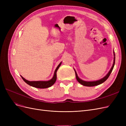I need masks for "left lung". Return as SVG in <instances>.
<instances>
[{
  "instance_id": "obj_1",
  "label": "left lung",
  "mask_w": 126,
  "mask_h": 126,
  "mask_svg": "<svg viewBox=\"0 0 126 126\" xmlns=\"http://www.w3.org/2000/svg\"><path fill=\"white\" fill-rule=\"evenodd\" d=\"M113 56H114V58H113V64H112V66L111 68V69H110V70L108 72V74H107L104 78H101L99 80H96V81H84V80H83L81 79L78 77L77 72H76L75 69H74V70L75 71V74H76V79H77V80L82 85L85 86H87V87H93V86H97V85L101 84V83H103V82H104L109 77L110 74H111V72L112 71V69H113V68L114 67V66H115V51H114V50H113Z\"/></svg>"
}]
</instances>
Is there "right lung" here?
Wrapping results in <instances>:
<instances>
[{"mask_svg":"<svg viewBox=\"0 0 126 126\" xmlns=\"http://www.w3.org/2000/svg\"><path fill=\"white\" fill-rule=\"evenodd\" d=\"M62 62H61L59 64L58 66H57L56 68V69L54 72V74L53 77L49 80L48 81H29L25 79L23 77H22L21 76V77L22 79L24 80V81L26 83H27L28 85H30V86H32L35 88H40V89H43V88H47L50 87L51 86L54 84L55 83L56 79H57V71L59 69V67L60 66L61 64H62Z\"/></svg>","mask_w":126,"mask_h":126,"instance_id":"right-lung-1","label":"right lung"}]
</instances>
